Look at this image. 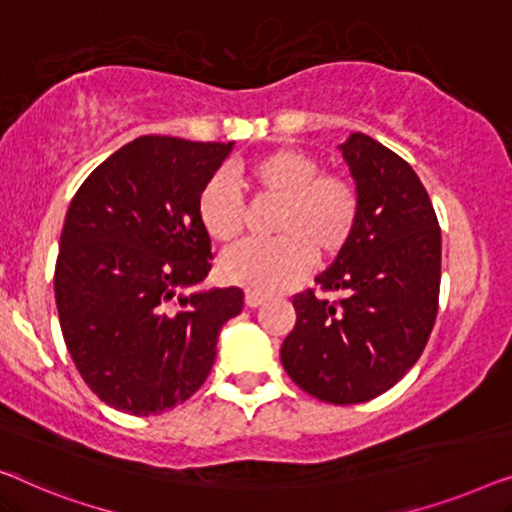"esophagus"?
I'll use <instances>...</instances> for the list:
<instances>
[{
	"label": "esophagus",
	"instance_id": "1",
	"mask_svg": "<svg viewBox=\"0 0 512 512\" xmlns=\"http://www.w3.org/2000/svg\"><path fill=\"white\" fill-rule=\"evenodd\" d=\"M264 294H259V292H253V290H248L246 292V306L248 308H257V306H262L264 304Z\"/></svg>",
	"mask_w": 512,
	"mask_h": 512
}]
</instances>
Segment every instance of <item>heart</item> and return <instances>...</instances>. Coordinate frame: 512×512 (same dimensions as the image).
I'll use <instances>...</instances> for the list:
<instances>
[{"instance_id":"1","label":"heart","mask_w":512,"mask_h":512,"mask_svg":"<svg viewBox=\"0 0 512 512\" xmlns=\"http://www.w3.org/2000/svg\"><path fill=\"white\" fill-rule=\"evenodd\" d=\"M311 153L276 148L243 169L255 197L276 199L271 241H246L222 255L220 271L229 283L253 292H278L297 283L320 262L343 253L359 218V194L345 176L320 174ZM199 220L215 241H232L246 222L241 194L225 176H215L199 194Z\"/></svg>"}]
</instances>
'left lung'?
Here are the masks:
<instances>
[{"label":"left lung","instance_id":"obj_1","mask_svg":"<svg viewBox=\"0 0 512 512\" xmlns=\"http://www.w3.org/2000/svg\"><path fill=\"white\" fill-rule=\"evenodd\" d=\"M359 194L352 239L315 283L292 299L297 325L280 362L301 390L348 406L399 383L420 359L438 311L441 227L408 162L371 136L352 132L341 146Z\"/></svg>","mask_w":512,"mask_h":512}]
</instances>
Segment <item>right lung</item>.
Returning a JSON list of instances; mask_svg holds the SVG:
<instances>
[{"mask_svg": "<svg viewBox=\"0 0 512 512\" xmlns=\"http://www.w3.org/2000/svg\"><path fill=\"white\" fill-rule=\"evenodd\" d=\"M232 148L141 136L71 199L55 264L62 336L90 390L122 413L190 399L222 325L241 313L239 287L199 290L213 259L199 194Z\"/></svg>", "mask_w": 512, "mask_h": 512, "instance_id": "1", "label": "right lung"}]
</instances>
